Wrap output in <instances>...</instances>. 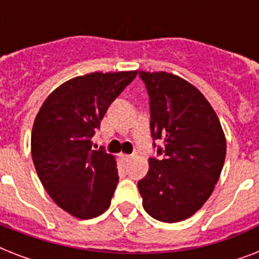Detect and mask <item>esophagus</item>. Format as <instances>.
<instances>
[{
	"label": "esophagus",
	"instance_id": "34e87169",
	"mask_svg": "<svg viewBox=\"0 0 259 259\" xmlns=\"http://www.w3.org/2000/svg\"><path fill=\"white\" fill-rule=\"evenodd\" d=\"M121 157H122V160H123V161H130V160H132V158H133V156H132V154H121Z\"/></svg>",
	"mask_w": 259,
	"mask_h": 259
}]
</instances>
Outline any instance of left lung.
Returning a JSON list of instances; mask_svg holds the SVG:
<instances>
[{
  "mask_svg": "<svg viewBox=\"0 0 259 259\" xmlns=\"http://www.w3.org/2000/svg\"><path fill=\"white\" fill-rule=\"evenodd\" d=\"M140 78L149 94L150 133L164 140V148H157L160 160L149 158L138 191L150 217L176 223L211 196L225 164V133L212 106L191 83L164 71H140Z\"/></svg>",
  "mask_w": 259,
  "mask_h": 259,
  "instance_id": "8db88e82",
  "label": "left lung"
}]
</instances>
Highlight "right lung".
I'll return each instance as SVG.
<instances>
[{"mask_svg":"<svg viewBox=\"0 0 259 259\" xmlns=\"http://www.w3.org/2000/svg\"><path fill=\"white\" fill-rule=\"evenodd\" d=\"M138 71L91 72L54 90L34 119L30 148L34 168L52 200L79 219L109 208L117 188L115 158L93 149L91 138L113 101Z\"/></svg>","mask_w":259,"mask_h":259,"instance_id":"add662e5","label":"right lung"}]
</instances>
